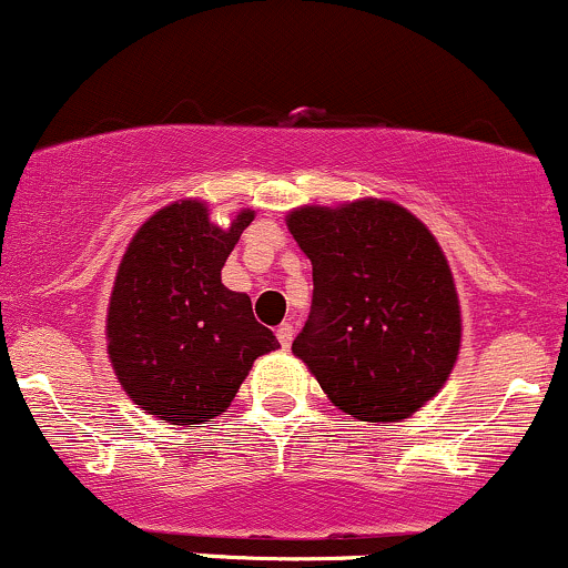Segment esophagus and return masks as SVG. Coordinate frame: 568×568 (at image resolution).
<instances>
[{"mask_svg": "<svg viewBox=\"0 0 568 568\" xmlns=\"http://www.w3.org/2000/svg\"><path fill=\"white\" fill-rule=\"evenodd\" d=\"M277 342H280V347H283V349L291 347V342H293V325L291 323L280 325V328H277Z\"/></svg>", "mask_w": 568, "mask_h": 568, "instance_id": "34e87169", "label": "esophagus"}]
</instances>
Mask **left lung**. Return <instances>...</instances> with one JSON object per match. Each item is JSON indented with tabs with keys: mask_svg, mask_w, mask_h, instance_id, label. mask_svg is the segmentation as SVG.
Returning <instances> with one entry per match:
<instances>
[{
	"mask_svg": "<svg viewBox=\"0 0 568 568\" xmlns=\"http://www.w3.org/2000/svg\"><path fill=\"white\" fill-rule=\"evenodd\" d=\"M285 224L315 283L293 355L344 414L408 419L440 393L462 347L459 293L435 234L376 197L293 207Z\"/></svg>",
	"mask_w": 568,
	"mask_h": 568,
	"instance_id": "1",
	"label": "left lung"
}]
</instances>
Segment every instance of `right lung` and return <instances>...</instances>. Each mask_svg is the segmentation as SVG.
Wrapping results in <instances>:
<instances>
[{
  "instance_id": "right-lung-1",
  "label": "right lung",
  "mask_w": 568,
  "mask_h": 568,
  "mask_svg": "<svg viewBox=\"0 0 568 568\" xmlns=\"http://www.w3.org/2000/svg\"><path fill=\"white\" fill-rule=\"evenodd\" d=\"M256 211L219 226L186 197L152 213L122 253L106 310V352L143 414L205 425L232 406L256 357L277 338L253 317L251 296L221 283V266Z\"/></svg>"
}]
</instances>
